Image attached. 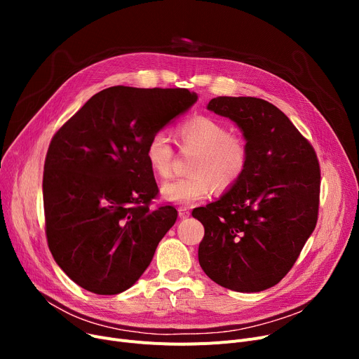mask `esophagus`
Instances as JSON below:
<instances>
[{"mask_svg":"<svg viewBox=\"0 0 359 359\" xmlns=\"http://www.w3.org/2000/svg\"><path fill=\"white\" fill-rule=\"evenodd\" d=\"M177 211H179V217H180L182 219H184V218H189V215H191L189 210L184 208V206H180V208H179Z\"/></svg>","mask_w":359,"mask_h":359,"instance_id":"34e87169","label":"esophagus"}]
</instances>
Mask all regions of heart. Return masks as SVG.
I'll return each instance as SVG.
<instances>
[{
  "label": "heart",
  "mask_w": 359,
  "mask_h": 359,
  "mask_svg": "<svg viewBox=\"0 0 359 359\" xmlns=\"http://www.w3.org/2000/svg\"><path fill=\"white\" fill-rule=\"evenodd\" d=\"M176 135L183 151H196L191 163L192 176L168 182L161 187L165 202L192 205L218 189H227L244 173L249 161L246 141L230 134L229 128L208 116H194L182 122ZM145 158L158 177L172 175L173 148L164 132H156L145 145Z\"/></svg>",
  "instance_id": "b5f03b06"
}]
</instances>
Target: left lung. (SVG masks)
I'll return each mask as SVG.
<instances>
[{
  "mask_svg": "<svg viewBox=\"0 0 359 359\" xmlns=\"http://www.w3.org/2000/svg\"><path fill=\"white\" fill-rule=\"evenodd\" d=\"M206 107L238 126L249 161L218 201L192 212L205 229L199 265L224 288L260 292L290 272L314 231L317 156L285 113L266 100L222 96Z\"/></svg>",
  "mask_w": 359,
  "mask_h": 359,
  "instance_id": "1",
  "label": "left lung"
}]
</instances>
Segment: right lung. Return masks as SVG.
Listing matches in <instances>:
<instances>
[{
	"mask_svg": "<svg viewBox=\"0 0 359 359\" xmlns=\"http://www.w3.org/2000/svg\"><path fill=\"white\" fill-rule=\"evenodd\" d=\"M198 100L187 88L102 90L53 135L43 172L49 250L81 288L115 295L130 288L173 227L145 158L149 137Z\"/></svg>",
	"mask_w": 359,
	"mask_h": 359,
	"instance_id": "1",
	"label": "right lung"
}]
</instances>
